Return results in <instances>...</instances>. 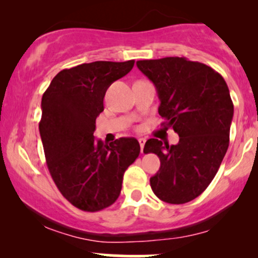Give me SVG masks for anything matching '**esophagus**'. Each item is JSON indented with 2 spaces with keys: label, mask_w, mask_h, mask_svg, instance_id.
<instances>
[{
  "label": "esophagus",
  "mask_w": 258,
  "mask_h": 258,
  "mask_svg": "<svg viewBox=\"0 0 258 258\" xmlns=\"http://www.w3.org/2000/svg\"><path fill=\"white\" fill-rule=\"evenodd\" d=\"M138 142H139V146H141V150H142V153H143L144 144H146V138H139V139H138Z\"/></svg>",
  "instance_id": "obj_1"
}]
</instances>
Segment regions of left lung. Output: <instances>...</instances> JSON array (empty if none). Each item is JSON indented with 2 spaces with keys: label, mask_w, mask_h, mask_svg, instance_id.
<instances>
[{
  "label": "left lung",
  "mask_w": 258,
  "mask_h": 258,
  "mask_svg": "<svg viewBox=\"0 0 258 258\" xmlns=\"http://www.w3.org/2000/svg\"><path fill=\"white\" fill-rule=\"evenodd\" d=\"M155 86L165 128L179 136L174 146L148 139L144 153L160 159L150 186L160 200L185 204L215 178L229 146L234 106L224 79L212 68L184 57L138 60Z\"/></svg>",
  "instance_id": "8db88e82"
}]
</instances>
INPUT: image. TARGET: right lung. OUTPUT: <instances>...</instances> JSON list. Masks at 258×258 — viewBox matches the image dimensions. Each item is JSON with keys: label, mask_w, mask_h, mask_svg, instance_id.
I'll return each instance as SVG.
<instances>
[{"label": "right lung", "mask_w": 258, "mask_h": 258, "mask_svg": "<svg viewBox=\"0 0 258 258\" xmlns=\"http://www.w3.org/2000/svg\"><path fill=\"white\" fill-rule=\"evenodd\" d=\"M135 60L93 61L64 69L42 96L40 135L47 166L61 195L82 211L109 207L121 193L123 173L141 153L138 141H96L105 92L127 75Z\"/></svg>", "instance_id": "obj_1"}]
</instances>
